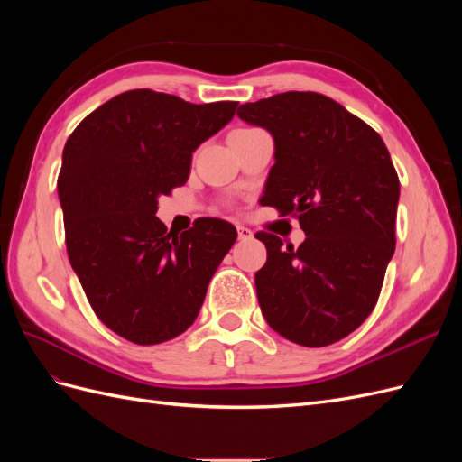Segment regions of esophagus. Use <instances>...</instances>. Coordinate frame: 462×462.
<instances>
[{
    "label": "esophagus",
    "instance_id": "34e87169",
    "mask_svg": "<svg viewBox=\"0 0 462 462\" xmlns=\"http://www.w3.org/2000/svg\"><path fill=\"white\" fill-rule=\"evenodd\" d=\"M236 235H239V239H241V241L253 239V231H250V229H248V227H245V226H236Z\"/></svg>",
    "mask_w": 462,
    "mask_h": 462
}]
</instances>
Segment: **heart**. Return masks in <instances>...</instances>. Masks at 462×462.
Returning <instances> with one entry per match:
<instances>
[{
	"mask_svg": "<svg viewBox=\"0 0 462 462\" xmlns=\"http://www.w3.org/2000/svg\"><path fill=\"white\" fill-rule=\"evenodd\" d=\"M239 131H245V129H239Z\"/></svg>",
	"mask_w": 462,
	"mask_h": 462,
	"instance_id": "b5f03b06",
	"label": "heart"
}]
</instances>
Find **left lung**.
<instances>
[{
  "mask_svg": "<svg viewBox=\"0 0 462 462\" xmlns=\"http://www.w3.org/2000/svg\"><path fill=\"white\" fill-rule=\"evenodd\" d=\"M236 116L275 141L262 206L297 217L304 243L258 231L268 260L256 292L270 328L302 346L353 333L380 299L395 253L399 177L370 125L318 92H283Z\"/></svg>",
  "mask_w": 462,
  "mask_h": 462,
  "instance_id": "1",
  "label": "left lung"
}]
</instances>
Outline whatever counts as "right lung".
Wrapping results in <instances>:
<instances>
[{
  "mask_svg": "<svg viewBox=\"0 0 462 462\" xmlns=\"http://www.w3.org/2000/svg\"><path fill=\"white\" fill-rule=\"evenodd\" d=\"M236 106L138 88L67 138L58 192L69 262L94 314L123 339L158 345L187 331L236 241L226 219L200 217L177 236L156 217L158 197L187 183L192 152Z\"/></svg>",
  "mask_w": 462,
  "mask_h": 462,
  "instance_id": "right-lung-1",
  "label": "right lung"
}]
</instances>
